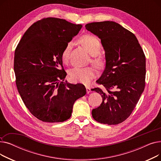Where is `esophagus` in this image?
<instances>
[{
  "label": "esophagus",
  "mask_w": 161,
  "mask_h": 161,
  "mask_svg": "<svg viewBox=\"0 0 161 161\" xmlns=\"http://www.w3.org/2000/svg\"><path fill=\"white\" fill-rule=\"evenodd\" d=\"M86 90H87V93L89 94V92L91 91V88H90L89 87H88V86H86Z\"/></svg>",
  "instance_id": "1"
}]
</instances>
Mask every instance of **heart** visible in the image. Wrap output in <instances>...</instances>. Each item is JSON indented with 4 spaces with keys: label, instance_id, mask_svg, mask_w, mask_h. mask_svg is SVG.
I'll list each match as a JSON object with an SVG mask.
<instances>
[{
    "label": "heart",
    "instance_id": "1",
    "mask_svg": "<svg viewBox=\"0 0 161 161\" xmlns=\"http://www.w3.org/2000/svg\"><path fill=\"white\" fill-rule=\"evenodd\" d=\"M79 42L92 55L91 60V63L99 69H104L106 62L104 58L100 55L102 50V45L99 40L92 35H86L79 38ZM72 47V42H68L61 53V58L64 63L69 62ZM96 74L95 69L92 66L75 67L69 72L70 80L73 82L83 84L89 83L92 79L95 78Z\"/></svg>",
    "mask_w": 161,
    "mask_h": 161
}]
</instances>
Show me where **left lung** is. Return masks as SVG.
Wrapping results in <instances>:
<instances>
[{
    "instance_id": "8db88e82",
    "label": "left lung",
    "mask_w": 161,
    "mask_h": 161,
    "mask_svg": "<svg viewBox=\"0 0 161 161\" xmlns=\"http://www.w3.org/2000/svg\"><path fill=\"white\" fill-rule=\"evenodd\" d=\"M87 31L98 36L105 50L106 68L96 81L104 88L92 89L103 103L92 110L98 123L117 125L130 115L146 85V56L132 32L114 21L86 25Z\"/></svg>"
}]
</instances>
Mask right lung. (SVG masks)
I'll return each mask as SVG.
<instances>
[{
    "label": "right lung",
    "instance_id": "add662e5",
    "mask_svg": "<svg viewBox=\"0 0 161 161\" xmlns=\"http://www.w3.org/2000/svg\"><path fill=\"white\" fill-rule=\"evenodd\" d=\"M81 25L47 18L25 32L14 54L15 83L29 112L40 121L63 122L71 117L75 101L86 94L83 84L64 81L61 53Z\"/></svg>",
    "mask_w": 161,
    "mask_h": 161
}]
</instances>
